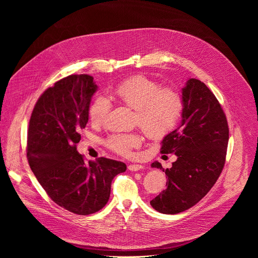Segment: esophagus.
Listing matches in <instances>:
<instances>
[{
	"instance_id": "esophagus-1",
	"label": "esophagus",
	"mask_w": 258,
	"mask_h": 258,
	"mask_svg": "<svg viewBox=\"0 0 258 258\" xmlns=\"http://www.w3.org/2000/svg\"><path fill=\"white\" fill-rule=\"evenodd\" d=\"M143 168H144V166L141 165V164H131V165H128V169L131 171H139Z\"/></svg>"
}]
</instances>
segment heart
<instances>
[{
  "label": "heart",
  "mask_w": 258,
  "mask_h": 258,
  "mask_svg": "<svg viewBox=\"0 0 258 258\" xmlns=\"http://www.w3.org/2000/svg\"><path fill=\"white\" fill-rule=\"evenodd\" d=\"M109 99L135 110L134 121L151 139H160L170 133L178 122L183 100L172 88H160L159 84L145 76H135L119 83L109 93ZM111 104L105 97H97L89 108V118L94 125L105 120ZM138 133L113 134L106 140L110 150L122 156H131L132 151L142 144Z\"/></svg>",
  "instance_id": "b5f03b06"
}]
</instances>
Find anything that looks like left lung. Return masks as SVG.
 <instances>
[{
    "instance_id": "obj_1",
    "label": "left lung",
    "mask_w": 258,
    "mask_h": 258,
    "mask_svg": "<svg viewBox=\"0 0 258 258\" xmlns=\"http://www.w3.org/2000/svg\"><path fill=\"white\" fill-rule=\"evenodd\" d=\"M181 97L180 125L164 137L160 149L177 159L165 170L159 162L152 163L167 176L166 189L150 201L164 214L191 208L210 191L224 168L229 142L226 114L204 83L190 79Z\"/></svg>"
}]
</instances>
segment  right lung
<instances>
[{
    "instance_id": "obj_1",
    "label": "right lung",
    "mask_w": 258,
    "mask_h": 258,
    "mask_svg": "<svg viewBox=\"0 0 258 258\" xmlns=\"http://www.w3.org/2000/svg\"><path fill=\"white\" fill-rule=\"evenodd\" d=\"M97 88L88 75L58 81L36 101L27 132L26 155L35 177L56 204L80 215L102 209L112 179L126 170L125 163L105 157L86 162L77 150Z\"/></svg>"
}]
</instances>
